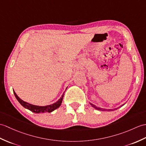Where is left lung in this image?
Here are the masks:
<instances>
[{"label": "left lung", "mask_w": 146, "mask_h": 146, "mask_svg": "<svg viewBox=\"0 0 146 146\" xmlns=\"http://www.w3.org/2000/svg\"><path fill=\"white\" fill-rule=\"evenodd\" d=\"M90 104L91 105V106L92 107H93L94 109H96V110H99V111H114V110H117V108H119V107H118L117 108H115V109H113V110H111V109H108V110H107V109H104V108H99V107H97L96 106H95V105H94L93 104H92V103H90ZM123 105H124V104H123V105H121V106H123Z\"/></svg>", "instance_id": "left-lung-1"}]
</instances>
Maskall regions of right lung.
<instances>
[{
  "mask_svg": "<svg viewBox=\"0 0 146 146\" xmlns=\"http://www.w3.org/2000/svg\"><path fill=\"white\" fill-rule=\"evenodd\" d=\"M13 93H14V95L17 98V100H18L19 102L20 103V104H21L22 106H23L25 108H26V109L29 110L30 111H31L33 112V113H51V112H52L53 111L55 110L58 108H59L61 104L62 103L63 98L64 96V93H63L60 99H59L58 101H57L56 103H53L52 104L47 105V106H36V105L31 104L25 102L24 101H23L22 100L20 99L17 95V94L15 93L14 91H13Z\"/></svg>",
  "mask_w": 146,
  "mask_h": 146,
  "instance_id": "add662e5",
  "label": "right lung"
}]
</instances>
